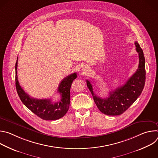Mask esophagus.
Returning a JSON list of instances; mask_svg holds the SVG:
<instances>
[{
    "label": "esophagus",
    "mask_w": 158,
    "mask_h": 158,
    "mask_svg": "<svg viewBox=\"0 0 158 158\" xmlns=\"http://www.w3.org/2000/svg\"><path fill=\"white\" fill-rule=\"evenodd\" d=\"M83 70H84V71H87V69H86V67H85V69H83Z\"/></svg>",
    "instance_id": "1"
}]
</instances>
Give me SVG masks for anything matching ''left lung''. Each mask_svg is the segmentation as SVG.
Returning <instances> with one entry per match:
<instances>
[{
    "instance_id": "obj_1",
    "label": "left lung",
    "mask_w": 158,
    "mask_h": 158,
    "mask_svg": "<svg viewBox=\"0 0 158 158\" xmlns=\"http://www.w3.org/2000/svg\"><path fill=\"white\" fill-rule=\"evenodd\" d=\"M134 44L139 55L138 69L123 85L110 91L107 98L102 99L96 96L94 93L92 84L86 80L87 87L97 107L104 114L118 116L123 114L139 98L144 89L146 81L144 56L138 42Z\"/></svg>"
}]
</instances>
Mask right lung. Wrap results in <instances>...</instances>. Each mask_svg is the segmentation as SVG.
I'll use <instances>...</instances> for the list:
<instances>
[{
    "instance_id": "1",
    "label": "right lung",
    "mask_w": 158,
    "mask_h": 158,
    "mask_svg": "<svg viewBox=\"0 0 158 158\" xmlns=\"http://www.w3.org/2000/svg\"><path fill=\"white\" fill-rule=\"evenodd\" d=\"M17 60L15 63V87L17 94L23 103L32 112L44 120H57L62 118L67 112L70 105V89L77 74L73 73L65 77L60 83L57 92L60 94V100L52 102L51 99H37L29 96L21 87L17 79Z\"/></svg>"
}]
</instances>
